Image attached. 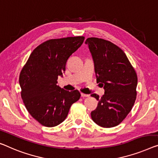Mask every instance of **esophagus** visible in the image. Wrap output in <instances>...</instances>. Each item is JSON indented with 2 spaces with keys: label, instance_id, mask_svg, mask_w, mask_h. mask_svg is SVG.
Instances as JSON below:
<instances>
[{
  "label": "esophagus",
  "instance_id": "obj_1",
  "mask_svg": "<svg viewBox=\"0 0 158 158\" xmlns=\"http://www.w3.org/2000/svg\"><path fill=\"white\" fill-rule=\"evenodd\" d=\"M81 97H83V98L89 97V94H83V93H81Z\"/></svg>",
  "mask_w": 158,
  "mask_h": 158
}]
</instances>
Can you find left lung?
Segmentation results:
<instances>
[{
    "mask_svg": "<svg viewBox=\"0 0 158 158\" xmlns=\"http://www.w3.org/2000/svg\"><path fill=\"white\" fill-rule=\"evenodd\" d=\"M85 43L92 56L96 81L105 92L91 111L93 121L103 128H111L123 121L133 106L136 98L138 77L128 57L121 48L109 41L90 37Z\"/></svg>",
    "mask_w": 158,
    "mask_h": 158,
    "instance_id": "left-lung-1",
    "label": "left lung"
}]
</instances>
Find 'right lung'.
I'll return each instance as SVG.
<instances>
[{
  "mask_svg": "<svg viewBox=\"0 0 158 158\" xmlns=\"http://www.w3.org/2000/svg\"><path fill=\"white\" fill-rule=\"evenodd\" d=\"M82 36L49 40L37 47L20 72L21 97L29 114L47 127L60 124L71 106L79 99L78 90L66 91L56 85L65 72L68 58L84 42Z\"/></svg>",
  "mask_w": 158,
  "mask_h": 158,
  "instance_id": "add662e5",
  "label": "right lung"
}]
</instances>
